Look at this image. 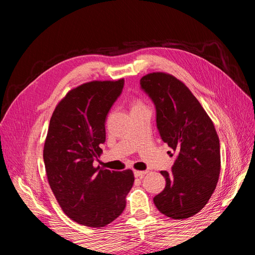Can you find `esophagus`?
Returning <instances> with one entry per match:
<instances>
[{
	"mask_svg": "<svg viewBox=\"0 0 255 255\" xmlns=\"http://www.w3.org/2000/svg\"><path fill=\"white\" fill-rule=\"evenodd\" d=\"M145 174H146V171H137V170L134 171V175L136 177H143Z\"/></svg>",
	"mask_w": 255,
	"mask_h": 255,
	"instance_id": "1",
	"label": "esophagus"
}]
</instances>
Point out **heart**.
Returning <instances> with one entry per match:
<instances>
[{
    "label": "heart",
    "instance_id": "b5f03b06",
    "mask_svg": "<svg viewBox=\"0 0 255 255\" xmlns=\"http://www.w3.org/2000/svg\"><path fill=\"white\" fill-rule=\"evenodd\" d=\"M138 106H143V105H142V104H141V102H139V101H136V102H134L133 107H138Z\"/></svg>",
    "mask_w": 255,
    "mask_h": 255
}]
</instances>
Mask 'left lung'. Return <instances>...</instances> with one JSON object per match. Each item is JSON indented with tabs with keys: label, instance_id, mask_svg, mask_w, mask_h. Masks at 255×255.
I'll return each instance as SVG.
<instances>
[{
	"label": "left lung",
	"instance_id": "obj_1",
	"mask_svg": "<svg viewBox=\"0 0 255 255\" xmlns=\"http://www.w3.org/2000/svg\"><path fill=\"white\" fill-rule=\"evenodd\" d=\"M140 87L155 105L160 138L176 153L171 171H160L166 187L154 204L167 217L189 218L206 205L219 179L217 132L197 98L173 75L149 73Z\"/></svg>",
	"mask_w": 255,
	"mask_h": 255
}]
</instances>
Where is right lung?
I'll return each instance as SVG.
<instances>
[{"label":"right lung","mask_w":255,"mask_h":255,"mask_svg":"<svg viewBox=\"0 0 255 255\" xmlns=\"http://www.w3.org/2000/svg\"><path fill=\"white\" fill-rule=\"evenodd\" d=\"M125 80L92 81L70 90L55 107L43 146L48 182L61 210L75 222L102 228L119 217L133 171L94 166L105 142V119Z\"/></svg>","instance_id":"obj_1"}]
</instances>
